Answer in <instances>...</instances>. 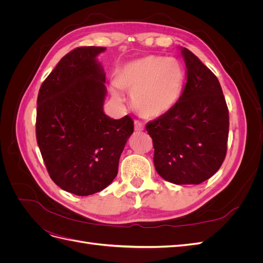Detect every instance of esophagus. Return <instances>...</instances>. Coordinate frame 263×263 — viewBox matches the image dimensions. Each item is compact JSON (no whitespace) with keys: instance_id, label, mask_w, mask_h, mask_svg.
Here are the masks:
<instances>
[{"instance_id":"34e87169","label":"esophagus","mask_w":263,"mask_h":263,"mask_svg":"<svg viewBox=\"0 0 263 263\" xmlns=\"http://www.w3.org/2000/svg\"><path fill=\"white\" fill-rule=\"evenodd\" d=\"M144 129H145V126L144 125H142L138 121H135V130L140 132V130H144Z\"/></svg>"}]
</instances>
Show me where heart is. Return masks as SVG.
Returning a JSON list of instances; mask_svg holds the SVG:
<instances>
[{
    "mask_svg": "<svg viewBox=\"0 0 263 263\" xmlns=\"http://www.w3.org/2000/svg\"><path fill=\"white\" fill-rule=\"evenodd\" d=\"M184 76L178 59L148 55L125 63L115 81L118 87L130 93L132 104L142 117L157 118L177 104ZM110 93L116 103H123V93L117 87H112Z\"/></svg>",
    "mask_w": 263,
    "mask_h": 263,
    "instance_id": "heart-1",
    "label": "heart"
}]
</instances>
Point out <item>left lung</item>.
<instances>
[{"label": "left lung", "instance_id": "left-lung-1", "mask_svg": "<svg viewBox=\"0 0 263 263\" xmlns=\"http://www.w3.org/2000/svg\"><path fill=\"white\" fill-rule=\"evenodd\" d=\"M186 83L173 108L146 125L159 176L174 184H200L216 173L227 151L228 108L218 79L181 47Z\"/></svg>", "mask_w": 263, "mask_h": 263}]
</instances>
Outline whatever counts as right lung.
Wrapping results in <instances>:
<instances>
[{
  "label": "right lung",
  "instance_id": "right-lung-1",
  "mask_svg": "<svg viewBox=\"0 0 263 263\" xmlns=\"http://www.w3.org/2000/svg\"><path fill=\"white\" fill-rule=\"evenodd\" d=\"M105 47L67 53L39 89L36 138L51 180L80 196L104 190L118 172L119 158L134 132L133 119L103 110L105 72L98 55Z\"/></svg>",
  "mask_w": 263,
  "mask_h": 263
}]
</instances>
